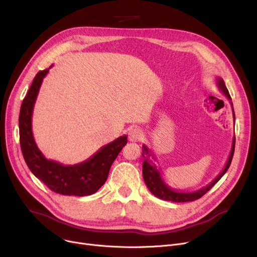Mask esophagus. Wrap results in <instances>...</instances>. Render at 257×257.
Masks as SVG:
<instances>
[{"label": "esophagus", "instance_id": "esophagus-1", "mask_svg": "<svg viewBox=\"0 0 257 257\" xmlns=\"http://www.w3.org/2000/svg\"><path fill=\"white\" fill-rule=\"evenodd\" d=\"M143 131L140 128H132L129 130L128 133V139L130 142L132 143H137V142H141L143 140Z\"/></svg>", "mask_w": 257, "mask_h": 257}]
</instances>
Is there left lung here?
Wrapping results in <instances>:
<instances>
[{"instance_id":"1","label":"left lung","mask_w":257,"mask_h":257,"mask_svg":"<svg viewBox=\"0 0 257 257\" xmlns=\"http://www.w3.org/2000/svg\"><path fill=\"white\" fill-rule=\"evenodd\" d=\"M217 81V85L220 88V90L225 94L226 98L230 101L231 106H232V113H233V120L235 123V115H234V111H233V105L231 102V98L230 94L228 92V89L225 85L224 80L220 77H217L215 79ZM234 147H235V136L233 137L232 140V146H231V151L230 154H229V157L226 161V165L224 167V169L222 170V172L215 177L210 183H208L207 185H205L204 187L200 188L198 191L195 192H179L174 190L171 186H169L165 180L161 177L160 174V169L157 167L155 160L156 158L154 157V154L152 153V151L148 148L146 145H143V157L145 158L144 164H143V177L145 180V183L147 185V187L149 188V191L157 198L161 199V200H166V201H172V202H191V201H195L199 198H201L203 195H205L210 188L217 183L222 177L223 175L227 172V170L230 167L231 160L233 157V153H234Z\"/></svg>"}]
</instances>
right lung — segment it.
Segmentation results:
<instances>
[{
	"label": "right lung",
	"mask_w": 257,
	"mask_h": 257,
	"mask_svg": "<svg viewBox=\"0 0 257 257\" xmlns=\"http://www.w3.org/2000/svg\"><path fill=\"white\" fill-rule=\"evenodd\" d=\"M51 67L52 65L37 73L23 100L19 117L22 153L34 176L54 193L64 196H89L105 183L112 163L127 144V136L103 146L88 159L77 165L64 166L55 160L47 159L34 141L32 114L39 88Z\"/></svg>",
	"instance_id": "obj_1"
}]
</instances>
